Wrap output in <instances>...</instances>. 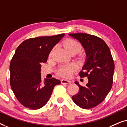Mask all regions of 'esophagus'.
Wrapping results in <instances>:
<instances>
[{
    "mask_svg": "<svg viewBox=\"0 0 127 127\" xmlns=\"http://www.w3.org/2000/svg\"><path fill=\"white\" fill-rule=\"evenodd\" d=\"M61 83L62 84H67V85H68V84H70L71 83V82L70 81H68V80L62 79L61 80Z\"/></svg>",
    "mask_w": 127,
    "mask_h": 127,
    "instance_id": "obj_1",
    "label": "esophagus"
}]
</instances>
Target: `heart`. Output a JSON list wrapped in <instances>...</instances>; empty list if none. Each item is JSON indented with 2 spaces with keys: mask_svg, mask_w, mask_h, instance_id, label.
Instances as JSON below:
<instances>
[{
  "mask_svg": "<svg viewBox=\"0 0 127 127\" xmlns=\"http://www.w3.org/2000/svg\"><path fill=\"white\" fill-rule=\"evenodd\" d=\"M64 47L69 53H78L82 49V45L79 41L74 39H68L65 40L64 43ZM53 49L49 53V56L52 55ZM77 67L75 64L71 63L68 64H63L60 65L57 69V74L62 77L68 78H70L73 73L76 70Z\"/></svg>",
  "mask_w": 127,
  "mask_h": 127,
  "instance_id": "b5f03b06",
  "label": "heart"
}]
</instances>
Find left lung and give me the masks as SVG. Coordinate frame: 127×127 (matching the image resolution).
Listing matches in <instances>:
<instances>
[{"mask_svg": "<svg viewBox=\"0 0 127 127\" xmlns=\"http://www.w3.org/2000/svg\"><path fill=\"white\" fill-rule=\"evenodd\" d=\"M69 35L79 41L87 57L79 76L87 77L88 83L83 87L75 82L79 90L72 96V100L81 108H93L105 99L112 89L115 69L113 58L109 48L99 37L82 33Z\"/></svg>", "mask_w": 127, "mask_h": 127, "instance_id": "left-lung-1", "label": "left lung"}]
</instances>
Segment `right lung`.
I'll return each mask as SVG.
<instances>
[{"label": "right lung", "instance_id": "obj_1", "mask_svg": "<svg viewBox=\"0 0 127 127\" xmlns=\"http://www.w3.org/2000/svg\"><path fill=\"white\" fill-rule=\"evenodd\" d=\"M64 35L29 38L16 49L10 62V83L18 101L26 108L36 110L43 107L54 87L60 84L54 78L42 82L41 64L47 62L53 46Z\"/></svg>", "mask_w": 127, "mask_h": 127}]
</instances>
